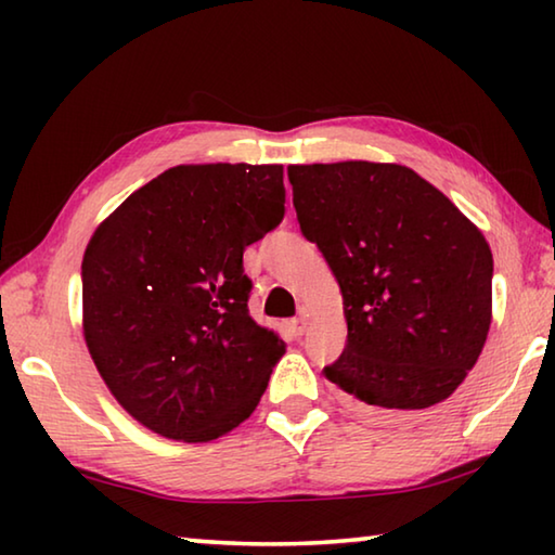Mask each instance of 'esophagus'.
<instances>
[{
    "mask_svg": "<svg viewBox=\"0 0 555 555\" xmlns=\"http://www.w3.org/2000/svg\"><path fill=\"white\" fill-rule=\"evenodd\" d=\"M308 331V315H298L291 321V333L294 335H304Z\"/></svg>",
    "mask_w": 555,
    "mask_h": 555,
    "instance_id": "esophagus-1",
    "label": "esophagus"
}]
</instances>
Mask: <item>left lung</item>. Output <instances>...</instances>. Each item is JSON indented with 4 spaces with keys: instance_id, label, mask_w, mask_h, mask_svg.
<instances>
[{
    "instance_id": "1",
    "label": "left lung",
    "mask_w": 555,
    "mask_h": 555,
    "mask_svg": "<svg viewBox=\"0 0 555 555\" xmlns=\"http://www.w3.org/2000/svg\"><path fill=\"white\" fill-rule=\"evenodd\" d=\"M300 232L343 294L347 345L323 374L364 411L413 418L453 393L492 323V249L399 164L288 166Z\"/></svg>"
}]
</instances>
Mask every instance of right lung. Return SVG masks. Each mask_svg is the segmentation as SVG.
Returning a JSON list of instances; mask_svg holds the SVG:
<instances>
[{
    "label": "right lung",
    "mask_w": 555,
    "mask_h": 555,
    "mask_svg": "<svg viewBox=\"0 0 555 555\" xmlns=\"http://www.w3.org/2000/svg\"><path fill=\"white\" fill-rule=\"evenodd\" d=\"M284 166L185 164L100 222L82 257V335L131 418L208 443L251 416L286 343L247 311L242 255L284 218Z\"/></svg>",
    "instance_id": "right-lung-1"
}]
</instances>
